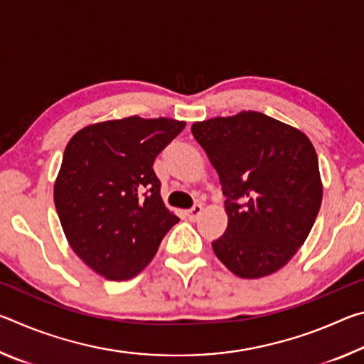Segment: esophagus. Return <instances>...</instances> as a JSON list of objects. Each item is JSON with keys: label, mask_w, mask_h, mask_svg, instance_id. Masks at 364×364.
Wrapping results in <instances>:
<instances>
[{"label": "esophagus", "mask_w": 364, "mask_h": 364, "mask_svg": "<svg viewBox=\"0 0 364 364\" xmlns=\"http://www.w3.org/2000/svg\"><path fill=\"white\" fill-rule=\"evenodd\" d=\"M202 210H204V207H202L200 204H196L193 208H189L188 210V218L191 220V221H196L197 218L200 217V213H202Z\"/></svg>", "instance_id": "esophagus-1"}]
</instances>
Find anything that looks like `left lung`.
<instances>
[{
	"instance_id": "8db88e82",
	"label": "left lung",
	"mask_w": 364,
	"mask_h": 364,
	"mask_svg": "<svg viewBox=\"0 0 364 364\" xmlns=\"http://www.w3.org/2000/svg\"><path fill=\"white\" fill-rule=\"evenodd\" d=\"M197 143L217 170L228 228L215 255L239 278L268 276L305 242L323 200L318 156L297 128L254 110L196 122Z\"/></svg>"
}]
</instances>
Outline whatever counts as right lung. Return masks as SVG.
Masks as SVG:
<instances>
[{
  "mask_svg": "<svg viewBox=\"0 0 364 364\" xmlns=\"http://www.w3.org/2000/svg\"><path fill=\"white\" fill-rule=\"evenodd\" d=\"M184 127L133 115L85 127L67 144L54 204L72 250L106 279L139 274L180 221L160 197L152 165Z\"/></svg>",
  "mask_w": 364,
  "mask_h": 364,
  "instance_id": "add662e5",
  "label": "right lung"
}]
</instances>
